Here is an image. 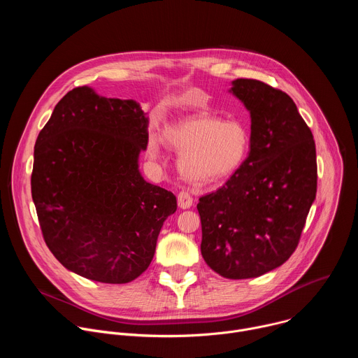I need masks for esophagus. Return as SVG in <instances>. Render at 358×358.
Segmentation results:
<instances>
[{"label": "esophagus", "mask_w": 358, "mask_h": 358, "mask_svg": "<svg viewBox=\"0 0 358 358\" xmlns=\"http://www.w3.org/2000/svg\"><path fill=\"white\" fill-rule=\"evenodd\" d=\"M177 201H178V207L181 210H188L192 207V196L189 192L187 191H181L178 195H177Z\"/></svg>", "instance_id": "esophagus-1"}]
</instances>
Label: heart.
Listing matches in <instances>:
<instances>
[{"instance_id":"obj_1","label":"heart","mask_w":358,"mask_h":358,"mask_svg":"<svg viewBox=\"0 0 358 358\" xmlns=\"http://www.w3.org/2000/svg\"><path fill=\"white\" fill-rule=\"evenodd\" d=\"M169 145L181 152L178 169L181 176L195 187L214 185L231 178L245 163L250 136L238 120H221L211 115H192L164 130ZM162 140L151 136L147 155L159 159Z\"/></svg>"}]
</instances>
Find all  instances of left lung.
I'll list each match as a JSON object with an SVG mask.
<instances>
[{
    "label": "left lung",
    "instance_id": "obj_1",
    "mask_svg": "<svg viewBox=\"0 0 358 358\" xmlns=\"http://www.w3.org/2000/svg\"><path fill=\"white\" fill-rule=\"evenodd\" d=\"M250 115L249 155L215 192L199 198L201 253L227 279L258 278L294 252L316 199L313 134L285 92L261 80H232Z\"/></svg>",
    "mask_w": 358,
    "mask_h": 358
}]
</instances>
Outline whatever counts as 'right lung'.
I'll return each instance as SVG.
<instances>
[{
  "label": "right lung",
  "instance_id": "right-lung-1",
  "mask_svg": "<svg viewBox=\"0 0 358 358\" xmlns=\"http://www.w3.org/2000/svg\"><path fill=\"white\" fill-rule=\"evenodd\" d=\"M147 127L136 100L82 86L59 100L39 131L32 199L43 239L68 271L94 282L129 283L152 261L177 199L138 170Z\"/></svg>",
  "mask_w": 358,
  "mask_h": 358
}]
</instances>
